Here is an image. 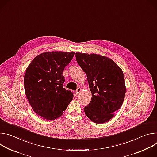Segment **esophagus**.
I'll list each match as a JSON object with an SVG mask.
<instances>
[{"instance_id": "obj_1", "label": "esophagus", "mask_w": 157, "mask_h": 157, "mask_svg": "<svg viewBox=\"0 0 157 157\" xmlns=\"http://www.w3.org/2000/svg\"><path fill=\"white\" fill-rule=\"evenodd\" d=\"M81 87H78L77 88V89H76V92H75V93H76V95L78 96L79 94H80V93H81Z\"/></svg>"}]
</instances>
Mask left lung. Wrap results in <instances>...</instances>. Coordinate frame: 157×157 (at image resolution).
<instances>
[{"mask_svg":"<svg viewBox=\"0 0 157 157\" xmlns=\"http://www.w3.org/2000/svg\"><path fill=\"white\" fill-rule=\"evenodd\" d=\"M76 59L87 76L92 94L84 107L86 116L96 124L109 121L124 102L125 84L120 67L110 58L97 54L76 53Z\"/></svg>","mask_w":157,"mask_h":157,"instance_id":"left-lung-1","label":"left lung"}]
</instances>
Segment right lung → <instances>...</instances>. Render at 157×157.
<instances>
[{
    "label": "right lung",
    "instance_id": "1",
    "mask_svg": "<svg viewBox=\"0 0 157 157\" xmlns=\"http://www.w3.org/2000/svg\"><path fill=\"white\" fill-rule=\"evenodd\" d=\"M75 53H42L26 70L24 84L27 98L35 113L47 120L60 117L73 98V93L63 87V72Z\"/></svg>",
    "mask_w": 157,
    "mask_h": 157
}]
</instances>
